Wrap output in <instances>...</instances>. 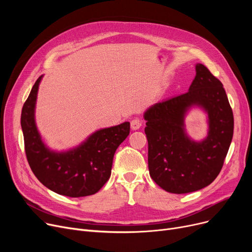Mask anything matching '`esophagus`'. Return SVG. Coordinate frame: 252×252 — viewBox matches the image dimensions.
<instances>
[{"label":"esophagus","mask_w":252,"mask_h":252,"mask_svg":"<svg viewBox=\"0 0 252 252\" xmlns=\"http://www.w3.org/2000/svg\"><path fill=\"white\" fill-rule=\"evenodd\" d=\"M141 126H142V122L140 121L139 118H135V119H133V121L130 122V127H131V129L136 130V129H139Z\"/></svg>","instance_id":"esophagus-1"}]
</instances>
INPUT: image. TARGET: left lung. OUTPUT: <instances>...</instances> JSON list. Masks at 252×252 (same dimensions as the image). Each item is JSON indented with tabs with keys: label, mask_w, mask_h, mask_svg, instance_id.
I'll use <instances>...</instances> for the list:
<instances>
[{
	"label": "left lung",
	"mask_w": 252,
	"mask_h": 252,
	"mask_svg": "<svg viewBox=\"0 0 252 252\" xmlns=\"http://www.w3.org/2000/svg\"><path fill=\"white\" fill-rule=\"evenodd\" d=\"M193 105L209 115V134L200 142L184 129V116ZM152 180L169 193L200 190L219 176L234 133V116L222 84L206 66L196 64L189 91L158 102L144 113Z\"/></svg>",
	"instance_id": "obj_1"
}]
</instances>
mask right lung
Masks as SVG:
<instances>
[{
  "mask_svg": "<svg viewBox=\"0 0 252 252\" xmlns=\"http://www.w3.org/2000/svg\"><path fill=\"white\" fill-rule=\"evenodd\" d=\"M34 83L21 112L26 158L34 176L51 191L68 197L97 193L111 175L113 156L129 134V123L102 128L78 147L66 152L51 151L35 126L34 108L39 83Z\"/></svg>",
  "mask_w": 252,
  "mask_h": 252,
  "instance_id": "right-lung-1",
  "label": "right lung"
}]
</instances>
